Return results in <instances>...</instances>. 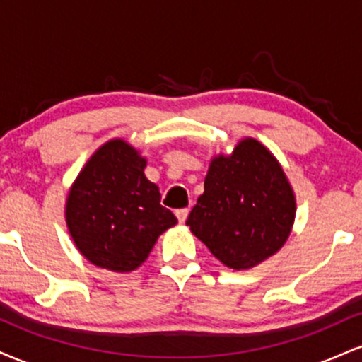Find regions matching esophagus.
Returning <instances> with one entry per match:
<instances>
[{"instance_id": "34e87169", "label": "esophagus", "mask_w": 362, "mask_h": 362, "mask_svg": "<svg viewBox=\"0 0 362 362\" xmlns=\"http://www.w3.org/2000/svg\"><path fill=\"white\" fill-rule=\"evenodd\" d=\"M175 214H177L178 221L185 223L187 216H189V209H187V207H182V209H177V211H175Z\"/></svg>"}]
</instances>
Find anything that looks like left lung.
<instances>
[{"label":"left lung","mask_w":362,"mask_h":362,"mask_svg":"<svg viewBox=\"0 0 362 362\" xmlns=\"http://www.w3.org/2000/svg\"><path fill=\"white\" fill-rule=\"evenodd\" d=\"M296 202L281 165L255 139L211 161L187 226L224 265L250 269L274 255L293 228Z\"/></svg>","instance_id":"1"}]
</instances>
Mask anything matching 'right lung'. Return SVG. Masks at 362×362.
<instances>
[{
  "label": "right lung",
  "mask_w": 362,
  "mask_h": 362,
  "mask_svg": "<svg viewBox=\"0 0 362 362\" xmlns=\"http://www.w3.org/2000/svg\"><path fill=\"white\" fill-rule=\"evenodd\" d=\"M146 160L122 139L109 141L90 158L74 182L66 221L74 243L91 264L131 272L158 236L177 223L160 204L158 187L144 175Z\"/></svg>",
  "instance_id": "right-lung-1"
}]
</instances>
